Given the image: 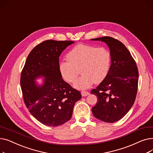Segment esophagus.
<instances>
[{"label": "esophagus", "instance_id": "obj_1", "mask_svg": "<svg viewBox=\"0 0 153 153\" xmlns=\"http://www.w3.org/2000/svg\"><path fill=\"white\" fill-rule=\"evenodd\" d=\"M81 94H82V96H83V97H86V96L89 95L90 94V93L89 92L87 91H82L81 92Z\"/></svg>", "mask_w": 153, "mask_h": 153}]
</instances>
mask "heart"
<instances>
[{
  "label": "heart",
  "mask_w": 153,
  "mask_h": 153,
  "mask_svg": "<svg viewBox=\"0 0 153 153\" xmlns=\"http://www.w3.org/2000/svg\"><path fill=\"white\" fill-rule=\"evenodd\" d=\"M68 61H62L59 69L63 79L68 82H74L81 70L82 75L74 83L79 89L90 87L103 81L111 66V54L105 48H96L91 45L79 44L67 54Z\"/></svg>",
  "instance_id": "1"
}]
</instances>
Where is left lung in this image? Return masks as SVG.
<instances>
[{"label": "left lung", "instance_id": "1", "mask_svg": "<svg viewBox=\"0 0 153 153\" xmlns=\"http://www.w3.org/2000/svg\"><path fill=\"white\" fill-rule=\"evenodd\" d=\"M91 40L105 42L111 58L107 77L91 92L97 97L92 111L97 119L114 123L122 118L134 102L138 91V68L130 51L121 42L110 36Z\"/></svg>", "mask_w": 153, "mask_h": 153}]
</instances>
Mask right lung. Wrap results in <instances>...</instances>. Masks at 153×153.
Masks as SVG:
<instances>
[{
	"label": "right lung",
	"instance_id": "right-lung-1",
	"mask_svg": "<svg viewBox=\"0 0 153 153\" xmlns=\"http://www.w3.org/2000/svg\"><path fill=\"white\" fill-rule=\"evenodd\" d=\"M72 41L46 40L36 46L27 58L21 73L23 98L30 114L38 121L58 126L71 119L75 103L81 98L79 91L62 79L59 57ZM45 77L39 86L35 81Z\"/></svg>",
	"mask_w": 153,
	"mask_h": 153
}]
</instances>
